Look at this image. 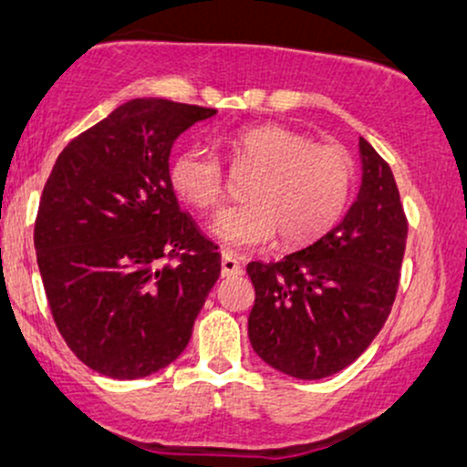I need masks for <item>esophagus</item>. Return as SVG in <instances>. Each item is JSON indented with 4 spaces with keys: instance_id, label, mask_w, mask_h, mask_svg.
Listing matches in <instances>:
<instances>
[{
    "instance_id": "esophagus-1",
    "label": "esophagus",
    "mask_w": 467,
    "mask_h": 467,
    "mask_svg": "<svg viewBox=\"0 0 467 467\" xmlns=\"http://www.w3.org/2000/svg\"><path fill=\"white\" fill-rule=\"evenodd\" d=\"M221 275L223 277H238L243 275V266H240V260L234 255L232 251L221 253Z\"/></svg>"
}]
</instances>
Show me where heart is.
I'll list each match as a JSON object with an SVG mask.
<instances>
[{
    "instance_id": "obj_1",
    "label": "heart",
    "mask_w": 467,
    "mask_h": 467,
    "mask_svg": "<svg viewBox=\"0 0 467 467\" xmlns=\"http://www.w3.org/2000/svg\"><path fill=\"white\" fill-rule=\"evenodd\" d=\"M232 162L255 171L244 203L224 207L212 234L232 249H257L281 235L285 244H307L327 234L347 210L353 162L337 145L312 142L303 131L264 123L229 136ZM171 186L201 212L214 210L227 192L223 160L203 145L172 155Z\"/></svg>"
}]
</instances>
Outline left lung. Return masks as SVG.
Wrapping results in <instances>:
<instances>
[{
    "label": "left lung",
    "instance_id": "1",
    "mask_svg": "<svg viewBox=\"0 0 467 467\" xmlns=\"http://www.w3.org/2000/svg\"><path fill=\"white\" fill-rule=\"evenodd\" d=\"M364 177L347 216L307 249L246 266L255 287L249 339L290 377L322 379L370 347L399 292L407 243L392 169L359 138Z\"/></svg>",
    "mask_w": 467,
    "mask_h": 467
}]
</instances>
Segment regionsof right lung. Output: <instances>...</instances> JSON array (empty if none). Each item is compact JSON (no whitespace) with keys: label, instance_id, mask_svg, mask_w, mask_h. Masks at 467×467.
I'll return each instance as SVG.
<instances>
[{"label":"right lung","instance_id":"1","mask_svg":"<svg viewBox=\"0 0 467 467\" xmlns=\"http://www.w3.org/2000/svg\"><path fill=\"white\" fill-rule=\"evenodd\" d=\"M214 108L131 99L57 155L34 221L54 322L79 361L112 379L162 370L186 348L221 275L218 246L177 205L175 138Z\"/></svg>","mask_w":467,"mask_h":467}]
</instances>
